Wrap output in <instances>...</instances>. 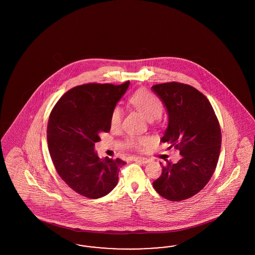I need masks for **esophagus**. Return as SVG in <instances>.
Masks as SVG:
<instances>
[{"mask_svg":"<svg viewBox=\"0 0 255 255\" xmlns=\"http://www.w3.org/2000/svg\"><path fill=\"white\" fill-rule=\"evenodd\" d=\"M133 161L135 162H138V163H141V164H145L148 162V158H141V157H135L133 158Z\"/></svg>","mask_w":255,"mask_h":255,"instance_id":"34e87169","label":"esophagus"}]
</instances>
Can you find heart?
Here are the masks:
<instances>
[{
    "mask_svg": "<svg viewBox=\"0 0 255 255\" xmlns=\"http://www.w3.org/2000/svg\"><path fill=\"white\" fill-rule=\"evenodd\" d=\"M130 103L138 110L148 121L158 119L163 112V104L158 97L147 90H138L129 98ZM123 112L120 106L114 107L110 116V124L113 129L121 126ZM150 142V138L145 135H130L126 139V146L133 149H141Z\"/></svg>",
    "mask_w": 255,
    "mask_h": 255,
    "instance_id": "1",
    "label": "heart"
}]
</instances>
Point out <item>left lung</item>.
Returning a JSON list of instances; mask_svg holds the SVG:
<instances>
[{
  "label": "left lung",
  "instance_id": "8db88e82",
  "mask_svg": "<svg viewBox=\"0 0 255 255\" xmlns=\"http://www.w3.org/2000/svg\"><path fill=\"white\" fill-rule=\"evenodd\" d=\"M152 90L168 113V127L160 140L182 155L177 163L167 160L162 165L153 186L169 201H182L200 192L216 169L222 143L218 119L208 99L192 86L167 82Z\"/></svg>",
  "mask_w": 255,
  "mask_h": 255
}]
</instances>
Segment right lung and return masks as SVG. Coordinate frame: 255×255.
<instances>
[{"mask_svg": "<svg viewBox=\"0 0 255 255\" xmlns=\"http://www.w3.org/2000/svg\"><path fill=\"white\" fill-rule=\"evenodd\" d=\"M129 84L74 87L61 97L49 115L47 137L53 165L61 179L86 198L110 193L126 163L121 158H98L95 143L100 133L109 132L111 112Z\"/></svg>", "mask_w": 255, "mask_h": 255, "instance_id": "1", "label": "right lung"}]
</instances>
